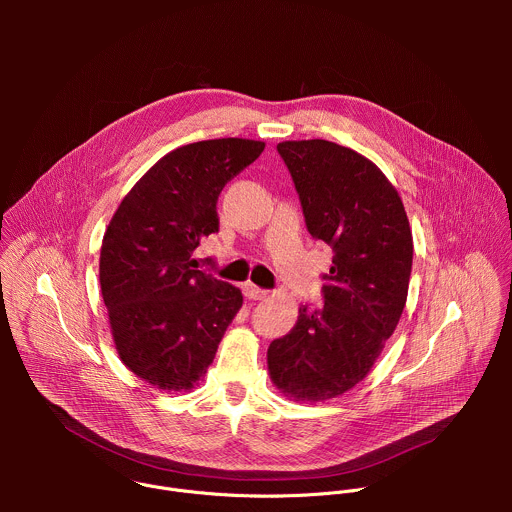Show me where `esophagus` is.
Segmentation results:
<instances>
[{
	"mask_svg": "<svg viewBox=\"0 0 512 512\" xmlns=\"http://www.w3.org/2000/svg\"><path fill=\"white\" fill-rule=\"evenodd\" d=\"M243 291H245V296H247L249 300H265V298L269 296L267 289H261V287L253 285V283H247Z\"/></svg>",
	"mask_w": 512,
	"mask_h": 512,
	"instance_id": "esophagus-1",
	"label": "esophagus"
}]
</instances>
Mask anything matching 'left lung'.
Here are the masks:
<instances>
[{
	"label": "left lung",
	"mask_w": 512,
	"mask_h": 512,
	"mask_svg": "<svg viewBox=\"0 0 512 512\" xmlns=\"http://www.w3.org/2000/svg\"><path fill=\"white\" fill-rule=\"evenodd\" d=\"M314 239L334 249L324 306L267 348L277 391L300 403L334 399L369 375L403 314L413 263L397 188L358 152L326 139L281 141Z\"/></svg>",
	"instance_id": "1"
}]
</instances>
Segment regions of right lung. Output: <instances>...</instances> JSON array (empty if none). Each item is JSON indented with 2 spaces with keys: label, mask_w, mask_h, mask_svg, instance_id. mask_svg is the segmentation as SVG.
Masks as SVG:
<instances>
[{
  "label": "right lung",
  "mask_w": 512,
  "mask_h": 512,
  "mask_svg": "<svg viewBox=\"0 0 512 512\" xmlns=\"http://www.w3.org/2000/svg\"><path fill=\"white\" fill-rule=\"evenodd\" d=\"M263 150L243 137L176 148L135 182L105 231L99 281L113 342L156 389H194L243 306L241 289L200 271L192 253L218 231V194Z\"/></svg>",
  "instance_id": "1"
}]
</instances>
